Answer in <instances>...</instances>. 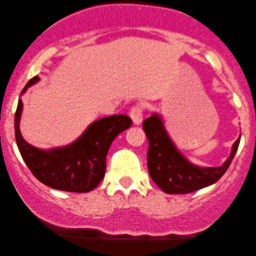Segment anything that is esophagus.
<instances>
[{"instance_id":"obj_1","label":"esophagus","mask_w":256,"mask_h":256,"mask_svg":"<svg viewBox=\"0 0 256 256\" xmlns=\"http://www.w3.org/2000/svg\"><path fill=\"white\" fill-rule=\"evenodd\" d=\"M144 104L138 102V104L134 105L130 110V116L132 118L134 124L135 125H140L142 122V116H144Z\"/></svg>"}]
</instances>
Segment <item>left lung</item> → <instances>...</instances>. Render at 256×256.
<instances>
[{
  "instance_id": "8db88e82",
  "label": "left lung",
  "mask_w": 256,
  "mask_h": 256,
  "mask_svg": "<svg viewBox=\"0 0 256 256\" xmlns=\"http://www.w3.org/2000/svg\"><path fill=\"white\" fill-rule=\"evenodd\" d=\"M148 138L147 167L152 180L168 194H184L213 184L226 172L239 147L240 138L233 144L230 157L220 167L200 168L190 164L172 144L157 115L144 121Z\"/></svg>"
}]
</instances>
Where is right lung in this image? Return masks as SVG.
<instances>
[{"mask_svg":"<svg viewBox=\"0 0 256 256\" xmlns=\"http://www.w3.org/2000/svg\"><path fill=\"white\" fill-rule=\"evenodd\" d=\"M38 76L27 82L22 92L34 84ZM22 102L14 115V134L20 156L33 176L54 190L84 193L94 190L105 176L106 154L114 138L132 125L128 115H112L95 121L74 144L63 148L42 151L23 140L20 132Z\"/></svg>","mask_w":256,"mask_h":256,"instance_id":"add662e5","label":"right lung"}]
</instances>
